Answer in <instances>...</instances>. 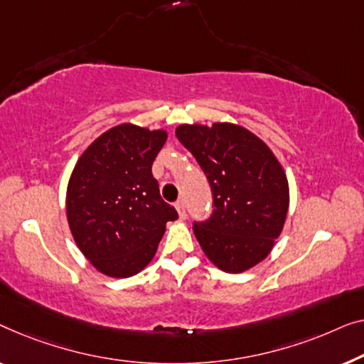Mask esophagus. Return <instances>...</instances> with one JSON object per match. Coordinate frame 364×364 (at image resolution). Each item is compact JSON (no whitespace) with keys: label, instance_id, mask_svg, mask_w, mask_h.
I'll return each mask as SVG.
<instances>
[{"label":"esophagus","instance_id":"esophagus-1","mask_svg":"<svg viewBox=\"0 0 364 364\" xmlns=\"http://www.w3.org/2000/svg\"><path fill=\"white\" fill-rule=\"evenodd\" d=\"M175 208H176V211H178V214H180L181 219L186 218V211H184V203H183V199H178V201L175 203Z\"/></svg>","mask_w":364,"mask_h":364}]
</instances>
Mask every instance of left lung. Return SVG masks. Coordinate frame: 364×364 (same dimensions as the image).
Returning a JSON list of instances; mask_svg holds the SVG:
<instances>
[{
  "instance_id": "1",
  "label": "left lung",
  "mask_w": 364,
  "mask_h": 364,
  "mask_svg": "<svg viewBox=\"0 0 364 364\" xmlns=\"http://www.w3.org/2000/svg\"><path fill=\"white\" fill-rule=\"evenodd\" d=\"M176 136L201 166L213 213L193 231L224 272H244L267 257L289 211L287 176L265 143L239 125H181Z\"/></svg>"
}]
</instances>
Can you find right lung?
Listing matches in <instances>:
<instances>
[{
  "mask_svg": "<svg viewBox=\"0 0 364 364\" xmlns=\"http://www.w3.org/2000/svg\"><path fill=\"white\" fill-rule=\"evenodd\" d=\"M166 132L124 124L82 153L68 186V221L82 254L99 272L132 277L155 255L176 209L160 196L151 165Z\"/></svg>",
  "mask_w": 364,
  "mask_h": 364,
  "instance_id": "obj_1",
  "label": "right lung"
}]
</instances>
